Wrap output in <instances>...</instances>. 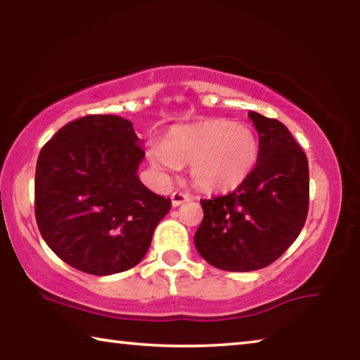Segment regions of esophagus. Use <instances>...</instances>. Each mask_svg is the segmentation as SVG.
Here are the masks:
<instances>
[{"label":"esophagus","instance_id":"esophagus-1","mask_svg":"<svg viewBox=\"0 0 360 360\" xmlns=\"http://www.w3.org/2000/svg\"><path fill=\"white\" fill-rule=\"evenodd\" d=\"M188 200H191V197H188V193H184V192H181V191H176V192L172 193V203H173V206H179V205H182L184 202H188Z\"/></svg>","mask_w":360,"mask_h":360}]
</instances>
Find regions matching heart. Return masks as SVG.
<instances>
[{
  "label": "heart",
  "instance_id": "b5f03b06",
  "mask_svg": "<svg viewBox=\"0 0 360 360\" xmlns=\"http://www.w3.org/2000/svg\"><path fill=\"white\" fill-rule=\"evenodd\" d=\"M149 157L163 172L191 163V179L200 191L224 193L240 187L254 172L259 139L245 125L212 119L174 127L163 146L149 150Z\"/></svg>",
  "mask_w": 360,
  "mask_h": 360
}]
</instances>
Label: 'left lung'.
<instances>
[{"mask_svg": "<svg viewBox=\"0 0 360 360\" xmlns=\"http://www.w3.org/2000/svg\"><path fill=\"white\" fill-rule=\"evenodd\" d=\"M259 131V160L233 192L200 200L198 254L219 270H260L288 251L307 221L308 158L288 127L249 111Z\"/></svg>", "mask_w": 360, "mask_h": 360, "instance_id": "1", "label": "left lung"}]
</instances>
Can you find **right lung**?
Returning a JSON list of instances; mask_svg holds the SVG:
<instances>
[{"label":"right lung","instance_id":"add662e5","mask_svg":"<svg viewBox=\"0 0 360 360\" xmlns=\"http://www.w3.org/2000/svg\"><path fill=\"white\" fill-rule=\"evenodd\" d=\"M141 143L130 120L90 114L42 146L36 222L47 246L76 270L106 276L135 266L172 210V200L138 178Z\"/></svg>","mask_w":360,"mask_h":360}]
</instances>
